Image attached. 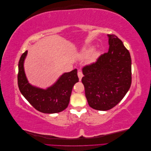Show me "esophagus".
<instances>
[{
    "label": "esophagus",
    "instance_id": "1",
    "mask_svg": "<svg viewBox=\"0 0 151 151\" xmlns=\"http://www.w3.org/2000/svg\"><path fill=\"white\" fill-rule=\"evenodd\" d=\"M77 75H78L79 81H81V79H82V77H83V72H82V71H81V70H79V71H78V72H77Z\"/></svg>",
    "mask_w": 151,
    "mask_h": 151
}]
</instances>
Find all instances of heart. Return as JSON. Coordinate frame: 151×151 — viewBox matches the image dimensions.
<instances>
[{"mask_svg":"<svg viewBox=\"0 0 151 151\" xmlns=\"http://www.w3.org/2000/svg\"><path fill=\"white\" fill-rule=\"evenodd\" d=\"M92 51H93V48H86L83 50V55H82V56H83V58L88 57L89 56V55L91 54V53L92 52ZM98 56V53L97 52H93L92 54H91V55L89 57V62H94L96 60Z\"/></svg>","mask_w":151,"mask_h":151,"instance_id":"b5f03b06","label":"heart"}]
</instances>
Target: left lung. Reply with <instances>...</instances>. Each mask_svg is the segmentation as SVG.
<instances>
[{
	"label": "left lung",
	"instance_id": "obj_1",
	"mask_svg": "<svg viewBox=\"0 0 151 151\" xmlns=\"http://www.w3.org/2000/svg\"><path fill=\"white\" fill-rule=\"evenodd\" d=\"M108 52L83 68L85 94L89 106L100 111L115 107L124 98L132 83L130 53L115 35H108Z\"/></svg>",
	"mask_w": 151,
	"mask_h": 151
}]
</instances>
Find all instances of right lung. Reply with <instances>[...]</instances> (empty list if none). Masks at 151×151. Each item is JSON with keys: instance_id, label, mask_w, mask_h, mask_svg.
<instances>
[{"instance_id": "1", "label": "right lung", "mask_w": 151, "mask_h": 151, "mask_svg": "<svg viewBox=\"0 0 151 151\" xmlns=\"http://www.w3.org/2000/svg\"><path fill=\"white\" fill-rule=\"evenodd\" d=\"M28 51L22 54L18 64L17 83L20 92L36 110L55 113L64 110L69 103L74 85L79 81L77 70L64 73L53 86L47 89L31 86L25 75L24 61Z\"/></svg>"}]
</instances>
